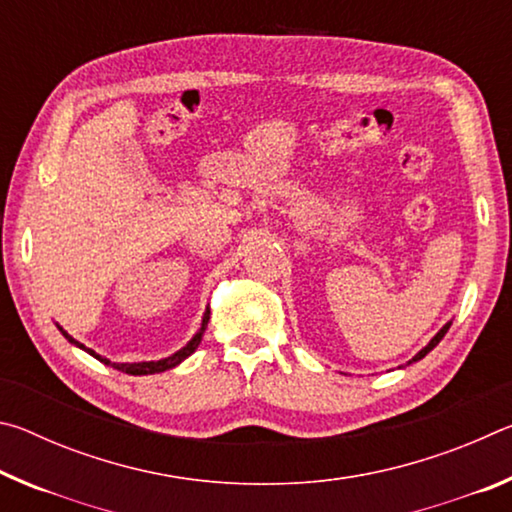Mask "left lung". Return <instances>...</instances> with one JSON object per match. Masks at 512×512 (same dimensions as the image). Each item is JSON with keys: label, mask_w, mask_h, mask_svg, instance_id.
<instances>
[{"label": "left lung", "mask_w": 512, "mask_h": 512, "mask_svg": "<svg viewBox=\"0 0 512 512\" xmlns=\"http://www.w3.org/2000/svg\"><path fill=\"white\" fill-rule=\"evenodd\" d=\"M449 325H452V320H449V323H445L443 327H440L438 329V334L436 336H433V339L427 343V345H424V348L418 352V354H415V357L409 361V363H415V361H420V359H424V357H427V354L433 350V348H436V345L440 343V341H443V336L447 334V329H449Z\"/></svg>", "instance_id": "obj_1"}]
</instances>
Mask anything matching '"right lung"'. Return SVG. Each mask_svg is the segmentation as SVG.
Segmentation results:
<instances>
[{
	"label": "right lung",
	"instance_id": "1",
	"mask_svg": "<svg viewBox=\"0 0 512 512\" xmlns=\"http://www.w3.org/2000/svg\"><path fill=\"white\" fill-rule=\"evenodd\" d=\"M207 323H210V307L205 309L203 320H201V327L196 329V334H194L192 339L187 341V345H183V348H180L178 352H173V354H169V357L158 359V361H137V363H119V361H110V359H106V357H101V354H97L94 350L85 348L83 343H79L76 339H72V336H69V334L65 332V329L60 327V325H56V327L60 329V334H63L69 343L76 345V348L85 350L88 354H92L94 359H99L101 363H106V366H112V368H117V370H121V372H128V375H158V372H164V370L176 368L178 363H183L187 357H192V354L196 352L198 345H201V339H203V334H205V329H207Z\"/></svg>",
	"mask_w": 512,
	"mask_h": 512
}]
</instances>
